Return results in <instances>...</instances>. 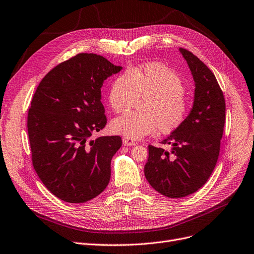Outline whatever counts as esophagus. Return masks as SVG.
I'll return each instance as SVG.
<instances>
[{
	"label": "esophagus",
	"instance_id": "obj_1",
	"mask_svg": "<svg viewBox=\"0 0 254 254\" xmlns=\"http://www.w3.org/2000/svg\"><path fill=\"white\" fill-rule=\"evenodd\" d=\"M123 142H124V145H126V146H133V145L137 144L136 141H134L133 139H130L128 137H124Z\"/></svg>",
	"mask_w": 254,
	"mask_h": 254
}]
</instances>
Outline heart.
<instances>
[{"instance_id": "b5f03b06", "label": "heart", "mask_w": 254, "mask_h": 254, "mask_svg": "<svg viewBox=\"0 0 254 254\" xmlns=\"http://www.w3.org/2000/svg\"><path fill=\"white\" fill-rule=\"evenodd\" d=\"M182 79L161 63H149L118 75L109 92V104L115 112L128 110L138 97H147L143 112H127L111 123L115 134L138 139L159 129L168 134L178 129L189 113Z\"/></svg>"}]
</instances>
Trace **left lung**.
I'll return each instance as SVG.
<instances>
[{
    "mask_svg": "<svg viewBox=\"0 0 254 254\" xmlns=\"http://www.w3.org/2000/svg\"><path fill=\"white\" fill-rule=\"evenodd\" d=\"M195 82L194 104L185 123L162 142L170 151L148 145L145 178L169 198L186 197L207 182L220 152L225 123V100L215 74L190 51L181 48Z\"/></svg>",
    "mask_w": 254,
    "mask_h": 254,
    "instance_id": "1",
    "label": "left lung"
}]
</instances>
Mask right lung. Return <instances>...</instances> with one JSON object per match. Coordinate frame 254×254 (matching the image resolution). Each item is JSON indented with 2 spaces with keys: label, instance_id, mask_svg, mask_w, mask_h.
Listing matches in <instances>:
<instances>
[{
  "label": "right lung",
  "instance_id": "obj_1",
  "mask_svg": "<svg viewBox=\"0 0 254 254\" xmlns=\"http://www.w3.org/2000/svg\"><path fill=\"white\" fill-rule=\"evenodd\" d=\"M121 68L100 55L80 53L50 70L33 95L27 124L33 167L63 201H89L109 184L123 141L91 136L107 124L103 83Z\"/></svg>",
  "mask_w": 254,
  "mask_h": 254
}]
</instances>
